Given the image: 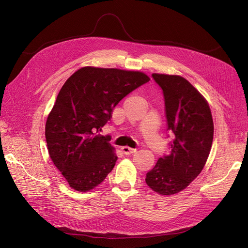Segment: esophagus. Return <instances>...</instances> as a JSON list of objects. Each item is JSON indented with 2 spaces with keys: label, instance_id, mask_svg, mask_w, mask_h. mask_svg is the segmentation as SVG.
I'll list each match as a JSON object with an SVG mask.
<instances>
[{
  "label": "esophagus",
  "instance_id": "esophagus-1",
  "mask_svg": "<svg viewBox=\"0 0 248 248\" xmlns=\"http://www.w3.org/2000/svg\"><path fill=\"white\" fill-rule=\"evenodd\" d=\"M121 151L123 154L125 155H129V154H132L134 152H137V149H132V148H129V147H122L121 148Z\"/></svg>",
  "mask_w": 248,
  "mask_h": 248
}]
</instances>
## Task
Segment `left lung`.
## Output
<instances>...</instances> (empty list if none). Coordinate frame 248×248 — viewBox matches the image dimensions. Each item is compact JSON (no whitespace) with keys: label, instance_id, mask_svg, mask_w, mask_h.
<instances>
[{"label":"left lung","instance_id":"8db88e82","mask_svg":"<svg viewBox=\"0 0 248 248\" xmlns=\"http://www.w3.org/2000/svg\"><path fill=\"white\" fill-rule=\"evenodd\" d=\"M162 89L170 153L160 157L147 172L146 183L161 196L185 189L204 169L212 147L214 125L207 100L180 76L153 73Z\"/></svg>","mask_w":248,"mask_h":248}]
</instances>
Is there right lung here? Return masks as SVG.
<instances>
[{
	"label": "right lung",
	"instance_id": "right-lung-1",
	"mask_svg": "<svg viewBox=\"0 0 248 248\" xmlns=\"http://www.w3.org/2000/svg\"><path fill=\"white\" fill-rule=\"evenodd\" d=\"M150 78L140 71L82 67L65 81L46 124L50 159L71 188L89 191L114 169L118 157L100 136L111 111Z\"/></svg>",
	"mask_w": 248,
	"mask_h": 248
}]
</instances>
